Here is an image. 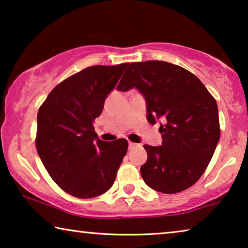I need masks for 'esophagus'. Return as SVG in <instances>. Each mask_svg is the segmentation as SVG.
I'll return each mask as SVG.
<instances>
[{
  "mask_svg": "<svg viewBox=\"0 0 248 248\" xmlns=\"http://www.w3.org/2000/svg\"><path fill=\"white\" fill-rule=\"evenodd\" d=\"M136 146H137V144H135V142H132V141H129V149L135 148Z\"/></svg>",
  "mask_w": 248,
  "mask_h": 248,
  "instance_id": "esophagus-1",
  "label": "esophagus"
}]
</instances>
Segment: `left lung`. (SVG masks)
<instances>
[{
  "instance_id": "left-lung-1",
  "label": "left lung",
  "mask_w": 248,
  "mask_h": 248,
  "mask_svg": "<svg viewBox=\"0 0 248 248\" xmlns=\"http://www.w3.org/2000/svg\"><path fill=\"white\" fill-rule=\"evenodd\" d=\"M139 90L147 102V120L160 124L162 146L144 145L142 180L162 193L192 186L204 173L220 138L215 97L192 73L162 61L131 62L117 90Z\"/></svg>"
}]
</instances>
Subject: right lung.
Returning <instances> with one entry per match:
<instances>
[{"mask_svg":"<svg viewBox=\"0 0 248 248\" xmlns=\"http://www.w3.org/2000/svg\"><path fill=\"white\" fill-rule=\"evenodd\" d=\"M127 66L84 68L55 86L38 111V155L55 183L76 198L107 192L127 153L125 139L100 140L93 127Z\"/></svg>","mask_w":248,"mask_h":248,"instance_id":"add662e5","label":"right lung"}]
</instances>
